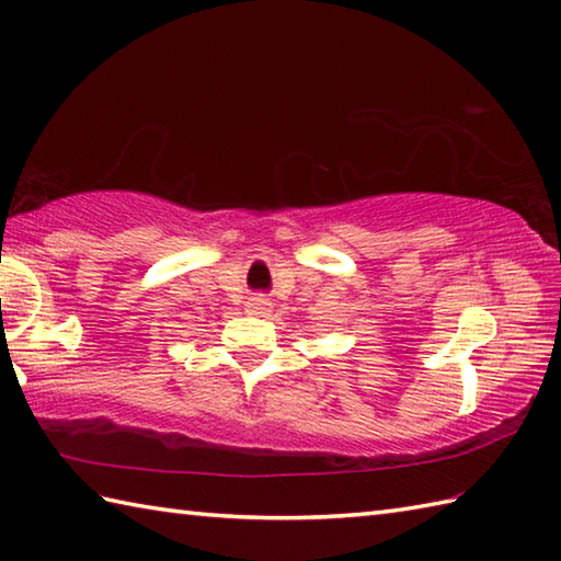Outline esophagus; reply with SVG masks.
<instances>
[{"label":"esophagus","instance_id":"obj_1","mask_svg":"<svg viewBox=\"0 0 561 561\" xmlns=\"http://www.w3.org/2000/svg\"><path fill=\"white\" fill-rule=\"evenodd\" d=\"M248 313L257 318H267L272 313V304L267 299H262V296H255V299H250L248 304Z\"/></svg>","mask_w":561,"mask_h":561}]
</instances>
